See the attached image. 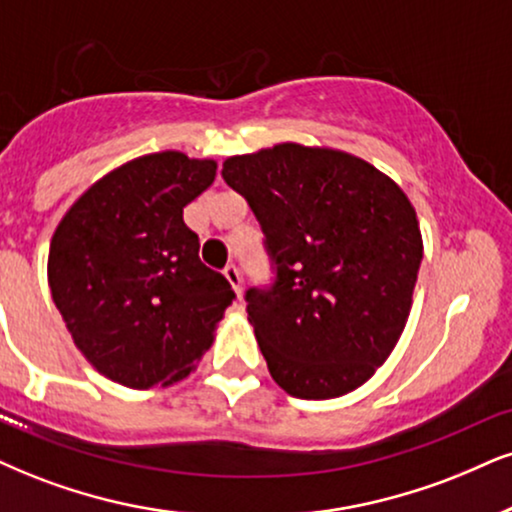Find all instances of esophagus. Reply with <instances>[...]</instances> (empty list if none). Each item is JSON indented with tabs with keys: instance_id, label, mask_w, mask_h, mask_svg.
Returning a JSON list of instances; mask_svg holds the SVG:
<instances>
[{
	"instance_id": "1",
	"label": "esophagus",
	"mask_w": 512,
	"mask_h": 512,
	"mask_svg": "<svg viewBox=\"0 0 512 512\" xmlns=\"http://www.w3.org/2000/svg\"><path fill=\"white\" fill-rule=\"evenodd\" d=\"M223 275L227 277V282H230L232 289H235L237 296H242V277H239V270L237 266H232V263H227Z\"/></svg>"
}]
</instances>
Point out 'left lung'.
Wrapping results in <instances>:
<instances>
[{
	"label": "left lung",
	"instance_id": "8db88e82",
	"mask_svg": "<svg viewBox=\"0 0 512 512\" xmlns=\"http://www.w3.org/2000/svg\"><path fill=\"white\" fill-rule=\"evenodd\" d=\"M223 178L266 232L277 277L246 311L270 375L296 399L349 394L408 323L422 235L406 192L372 163L282 142L230 156Z\"/></svg>",
	"mask_w": 512,
	"mask_h": 512
}]
</instances>
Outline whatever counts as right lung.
<instances>
[{"label": "right lung", "mask_w": 512, "mask_h": 512, "mask_svg": "<svg viewBox=\"0 0 512 512\" xmlns=\"http://www.w3.org/2000/svg\"><path fill=\"white\" fill-rule=\"evenodd\" d=\"M216 168L175 149L137 156L87 187L56 225L54 304L87 363L123 387L185 380L235 299L199 261L197 232L182 220Z\"/></svg>", "instance_id": "1"}]
</instances>
